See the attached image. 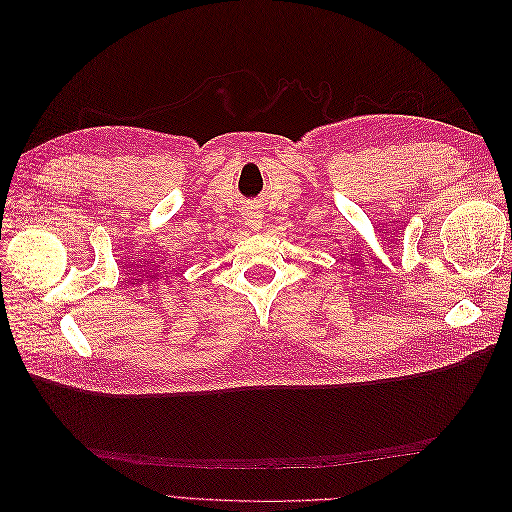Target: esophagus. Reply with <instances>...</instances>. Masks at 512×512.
Listing matches in <instances>:
<instances>
[{"label":"esophagus","mask_w":512,"mask_h":512,"mask_svg":"<svg viewBox=\"0 0 512 512\" xmlns=\"http://www.w3.org/2000/svg\"><path fill=\"white\" fill-rule=\"evenodd\" d=\"M245 224L250 226L252 230H260L262 228V213L260 211H247L245 213Z\"/></svg>","instance_id":"34e87169"}]
</instances>
